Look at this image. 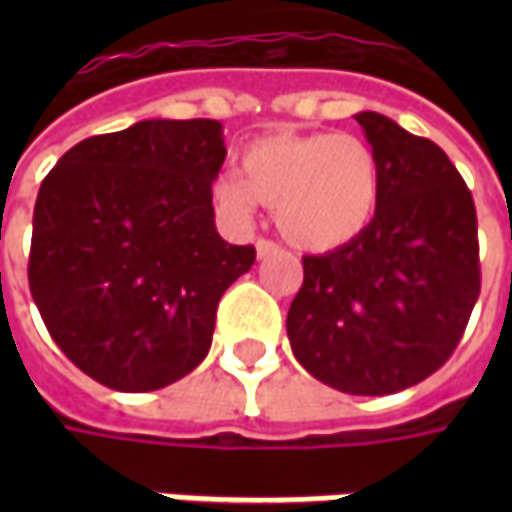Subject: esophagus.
Masks as SVG:
<instances>
[{"label":"esophagus","instance_id":"esophagus-1","mask_svg":"<svg viewBox=\"0 0 512 512\" xmlns=\"http://www.w3.org/2000/svg\"><path fill=\"white\" fill-rule=\"evenodd\" d=\"M255 249H257V257H260V260L268 255H277V252H282V246L274 244V241H268V238H257Z\"/></svg>","mask_w":512,"mask_h":512}]
</instances>
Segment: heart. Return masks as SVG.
Returning a JSON list of instances; mask_svg holds the SVG:
<instances>
[{
    "label": "heart",
    "mask_w": 512,
    "mask_h": 512,
    "mask_svg": "<svg viewBox=\"0 0 512 512\" xmlns=\"http://www.w3.org/2000/svg\"><path fill=\"white\" fill-rule=\"evenodd\" d=\"M381 164L354 134H274L246 147L241 175L222 172L213 200L235 222H249L257 202L274 211L279 233L310 252L354 241L373 222Z\"/></svg>",
    "instance_id": "heart-1"
}]
</instances>
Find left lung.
I'll return each mask as SVG.
<instances>
[{"instance_id":"1","label":"left lung","mask_w":512,"mask_h":512,"mask_svg":"<svg viewBox=\"0 0 512 512\" xmlns=\"http://www.w3.org/2000/svg\"><path fill=\"white\" fill-rule=\"evenodd\" d=\"M381 164L373 222L326 255H304L288 312L301 367L348 395H392L458 348L480 296L472 191L447 153L378 112H359Z\"/></svg>"}]
</instances>
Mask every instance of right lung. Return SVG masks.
<instances>
[{"label":"right lung","instance_id":"obj_1","mask_svg":"<svg viewBox=\"0 0 512 512\" xmlns=\"http://www.w3.org/2000/svg\"><path fill=\"white\" fill-rule=\"evenodd\" d=\"M219 120H142L73 145L43 178L29 290L51 340L117 392H153L208 356L222 293L255 263L213 224Z\"/></svg>","mask_w":512,"mask_h":512}]
</instances>
